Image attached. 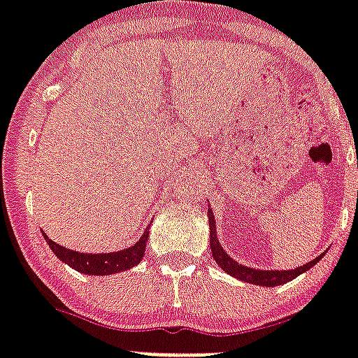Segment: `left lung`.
I'll use <instances>...</instances> for the list:
<instances>
[{
	"label": "left lung",
	"mask_w": 358,
	"mask_h": 358,
	"mask_svg": "<svg viewBox=\"0 0 358 358\" xmlns=\"http://www.w3.org/2000/svg\"><path fill=\"white\" fill-rule=\"evenodd\" d=\"M208 219H209V226H211V231H209V239H211V254H213V259L219 263V266L224 272H228L229 275H234L237 280L246 281V283H254V285H263V287H278V285H283L287 281L294 280L300 274L307 272L309 268H313L318 261L322 259L320 257H316L310 263L303 264V266H298L294 270H255L250 268V266H243L237 261H234L226 254L222 246H220L219 239H217V229H215V217L211 213V209H208Z\"/></svg>",
	"instance_id": "8db88e82"
}]
</instances>
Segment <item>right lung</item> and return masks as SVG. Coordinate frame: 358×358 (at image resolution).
Segmentation results:
<instances>
[{"mask_svg": "<svg viewBox=\"0 0 358 358\" xmlns=\"http://www.w3.org/2000/svg\"><path fill=\"white\" fill-rule=\"evenodd\" d=\"M43 237H45L49 248L53 250V254L57 255L58 259L68 263L71 268L90 275H108L132 268V266H136L139 261L143 259L145 246H147V239H149V231L145 229L141 239L134 246H130L127 250H121V252H113V254H80V252L64 248L58 243L49 239L45 234H43Z\"/></svg>", "mask_w": 358, "mask_h": 358, "instance_id": "1", "label": "right lung"}]
</instances>
